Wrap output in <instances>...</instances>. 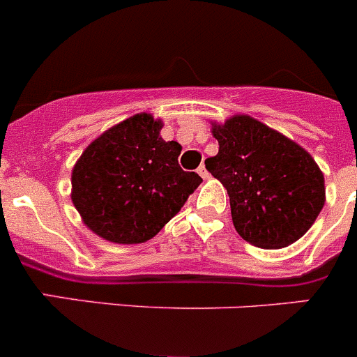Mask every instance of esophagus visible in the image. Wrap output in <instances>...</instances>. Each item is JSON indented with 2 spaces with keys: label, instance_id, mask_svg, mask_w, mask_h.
Returning <instances> with one entry per match:
<instances>
[{
  "label": "esophagus",
  "instance_id": "1",
  "mask_svg": "<svg viewBox=\"0 0 357 357\" xmlns=\"http://www.w3.org/2000/svg\"><path fill=\"white\" fill-rule=\"evenodd\" d=\"M197 172H199V174H201L202 178H204V179H208V178H209V172H208V169H206L204 163H202V165H199Z\"/></svg>",
  "mask_w": 357,
  "mask_h": 357
}]
</instances>
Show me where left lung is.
I'll use <instances>...</instances> for the list:
<instances>
[{
  "label": "left lung",
  "instance_id": "obj_1",
  "mask_svg": "<svg viewBox=\"0 0 357 357\" xmlns=\"http://www.w3.org/2000/svg\"><path fill=\"white\" fill-rule=\"evenodd\" d=\"M218 155L206 169L227 188L232 224L250 245L284 248L324 208V174L306 149L264 123L238 114L213 123Z\"/></svg>",
  "mask_w": 357,
  "mask_h": 357
}]
</instances>
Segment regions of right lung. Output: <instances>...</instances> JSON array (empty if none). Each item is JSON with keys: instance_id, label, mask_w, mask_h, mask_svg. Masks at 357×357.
I'll list each match as a JSON object with an SVG mask.
<instances>
[{"instance_id": "right-lung-1", "label": "right lung", "mask_w": 357, "mask_h": 357, "mask_svg": "<svg viewBox=\"0 0 357 357\" xmlns=\"http://www.w3.org/2000/svg\"><path fill=\"white\" fill-rule=\"evenodd\" d=\"M163 123L141 112L82 151L72 171V202L96 236L119 245L155 238L202 183L179 167L181 146L160 137Z\"/></svg>"}]
</instances>
